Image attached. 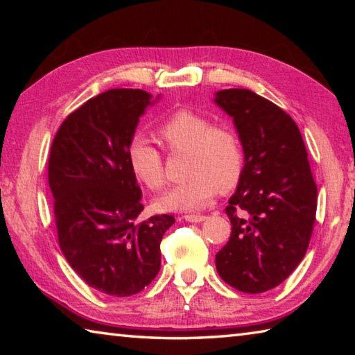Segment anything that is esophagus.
Returning a JSON list of instances; mask_svg holds the SVG:
<instances>
[{
    "label": "esophagus",
    "instance_id": "34e87169",
    "mask_svg": "<svg viewBox=\"0 0 355 355\" xmlns=\"http://www.w3.org/2000/svg\"><path fill=\"white\" fill-rule=\"evenodd\" d=\"M183 219L188 220V222H203L207 219V216H203V214H186V216H183Z\"/></svg>",
    "mask_w": 355,
    "mask_h": 355
}]
</instances>
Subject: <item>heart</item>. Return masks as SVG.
I'll list each match as a JSON object with an SVG mask.
<instances>
[{"label": "heart", "mask_w": 355, "mask_h": 355, "mask_svg": "<svg viewBox=\"0 0 355 355\" xmlns=\"http://www.w3.org/2000/svg\"><path fill=\"white\" fill-rule=\"evenodd\" d=\"M159 135L171 152H186V178L164 196L156 207L164 211H194L213 199L218 188H235L244 169L241 141L232 128L211 125L209 120L189 110L171 114L159 127ZM127 158L131 172L147 188L158 191L166 184L163 155L147 136L130 141Z\"/></svg>", "instance_id": "heart-1"}]
</instances>
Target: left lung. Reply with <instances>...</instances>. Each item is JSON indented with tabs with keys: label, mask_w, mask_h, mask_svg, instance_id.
Returning a JSON list of instances; mask_svg holds the SVG:
<instances>
[{
	"label": "left lung",
	"mask_w": 355,
	"mask_h": 355,
	"mask_svg": "<svg viewBox=\"0 0 355 355\" xmlns=\"http://www.w3.org/2000/svg\"><path fill=\"white\" fill-rule=\"evenodd\" d=\"M233 117L244 169L225 213L228 243L216 254L220 279L238 291L272 290L302 261L316 216L318 189L294 120L249 89L216 92Z\"/></svg>",
	"instance_id": "obj_1"
}]
</instances>
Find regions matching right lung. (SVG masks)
Returning <instances> with one entry per match:
<instances>
[{
  "instance_id": "obj_1",
  "label": "right lung",
  "mask_w": 355,
  "mask_h": 355,
  "mask_svg": "<svg viewBox=\"0 0 355 355\" xmlns=\"http://www.w3.org/2000/svg\"><path fill=\"white\" fill-rule=\"evenodd\" d=\"M141 89H111L69 114L53 139L48 184L55 197L58 241L89 286L127 297L152 284L159 244L175 218L137 222L142 191L127 148L139 117L153 105Z\"/></svg>"
}]
</instances>
